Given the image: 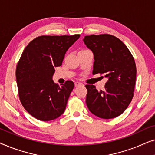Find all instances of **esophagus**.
<instances>
[{
	"mask_svg": "<svg viewBox=\"0 0 155 155\" xmlns=\"http://www.w3.org/2000/svg\"><path fill=\"white\" fill-rule=\"evenodd\" d=\"M81 84H82V83H80V82H75V87H78V86H79V85H81Z\"/></svg>",
	"mask_w": 155,
	"mask_h": 155,
	"instance_id": "esophagus-1",
	"label": "esophagus"
}]
</instances>
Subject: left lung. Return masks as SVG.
<instances>
[{
	"label": "left lung",
	"instance_id": "left-lung-1",
	"mask_svg": "<svg viewBox=\"0 0 155 155\" xmlns=\"http://www.w3.org/2000/svg\"><path fill=\"white\" fill-rule=\"evenodd\" d=\"M87 47L94 54L92 74L107 78L104 90L98 91L93 84H86V104L91 113L110 119L120 116L133 97L136 79L135 60L127 46L117 37L104 34L85 36Z\"/></svg>",
	"mask_w": 155,
	"mask_h": 155
}]
</instances>
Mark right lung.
<instances>
[{
  "mask_svg": "<svg viewBox=\"0 0 155 155\" xmlns=\"http://www.w3.org/2000/svg\"><path fill=\"white\" fill-rule=\"evenodd\" d=\"M80 35L40 36L23 51L16 68L20 100L28 113L42 121L54 120L62 115L73 82L59 86L52 80L55 67L62 65L69 47Z\"/></svg>",
  "mask_w": 155,
  "mask_h": 155,
  "instance_id": "obj_1",
  "label": "right lung"
}]
</instances>
